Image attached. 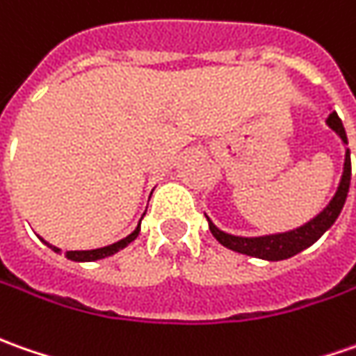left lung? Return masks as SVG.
<instances>
[{"label": "left lung", "instance_id": "left-lung-1", "mask_svg": "<svg viewBox=\"0 0 356 356\" xmlns=\"http://www.w3.org/2000/svg\"><path fill=\"white\" fill-rule=\"evenodd\" d=\"M325 124L337 134L343 145H345V163H343V175L339 181V187L333 195V199L325 204V209L315 215L312 220H307L305 225L293 228V230H286V232H274V234H264V236H236V234H228L225 230L216 227L215 222L207 216L209 220V228L225 248L228 250L238 252V254H246L252 258H260V260H268V262H280V260H288L291 256L300 254L301 250L309 248L313 242L323 236L329 228L333 227V222L337 220V216L343 211V204L347 201V193H349L350 185V152L347 147V134L343 128V122L339 120L337 112H331Z\"/></svg>", "mask_w": 356, "mask_h": 356}]
</instances>
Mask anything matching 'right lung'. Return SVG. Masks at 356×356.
I'll use <instances>...</instances> for the list:
<instances>
[{
  "label": "right lung",
  "mask_w": 356,
  "mask_h": 356,
  "mask_svg": "<svg viewBox=\"0 0 356 356\" xmlns=\"http://www.w3.org/2000/svg\"><path fill=\"white\" fill-rule=\"evenodd\" d=\"M143 215H145V213H143ZM140 225H141V220H140ZM140 225H138L136 230H134L131 234H128L126 238L118 240V242L110 244V246H104V248H94V250H70L67 252V258L68 260H72V262H96V260L108 258V256H112V254H116V252L124 250L129 242H134V240L138 238V234H140ZM43 242L49 246V248H51V250H55L56 254H60V248H56V246H53V244H49L47 240H43Z\"/></svg>",
  "instance_id": "add662e5"
}]
</instances>
